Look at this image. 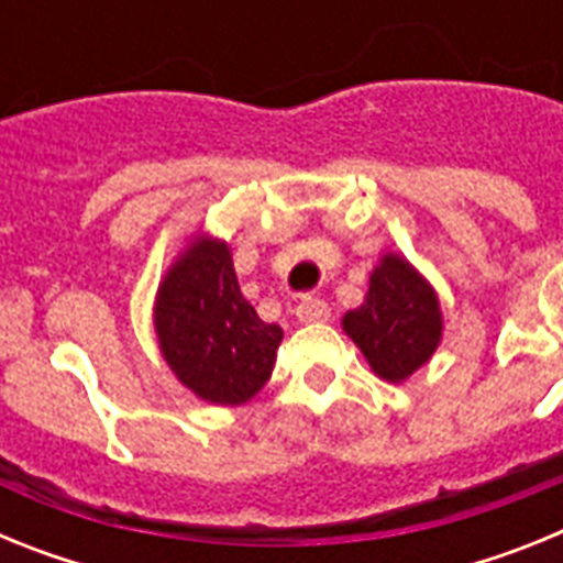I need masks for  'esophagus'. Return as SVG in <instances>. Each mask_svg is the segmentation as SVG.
<instances>
[{"label":"esophagus","instance_id":"esophagus-1","mask_svg":"<svg viewBox=\"0 0 563 563\" xmlns=\"http://www.w3.org/2000/svg\"><path fill=\"white\" fill-rule=\"evenodd\" d=\"M296 318L312 324V321H327L330 318V307H327L324 298L318 296H301V301L296 305Z\"/></svg>","mask_w":563,"mask_h":563}]
</instances>
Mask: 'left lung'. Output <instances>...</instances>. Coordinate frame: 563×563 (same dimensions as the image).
<instances>
[{
	"label": "left lung",
	"instance_id": "8db88e82",
	"mask_svg": "<svg viewBox=\"0 0 563 563\" xmlns=\"http://www.w3.org/2000/svg\"><path fill=\"white\" fill-rule=\"evenodd\" d=\"M343 330L375 375L400 383L434 355L442 338L440 301L406 258L389 253L372 273L366 301L343 316Z\"/></svg>",
	"mask_w": 563,
	"mask_h": 563
}]
</instances>
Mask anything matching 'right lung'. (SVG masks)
Wrapping results in <instances>:
<instances>
[{
    "instance_id": "obj_1",
    "label": "right lung",
    "mask_w": 563,
    "mask_h": 563,
    "mask_svg": "<svg viewBox=\"0 0 563 563\" xmlns=\"http://www.w3.org/2000/svg\"><path fill=\"white\" fill-rule=\"evenodd\" d=\"M154 330L166 363L208 402L239 406L267 383L282 327L265 324L239 290L231 251L197 239L157 290Z\"/></svg>"
}]
</instances>
